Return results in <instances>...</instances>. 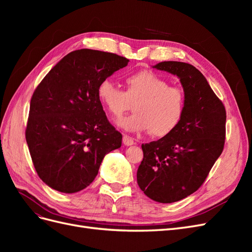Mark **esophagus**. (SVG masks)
<instances>
[{
    "label": "esophagus",
    "instance_id": "34e87169",
    "mask_svg": "<svg viewBox=\"0 0 252 252\" xmlns=\"http://www.w3.org/2000/svg\"><path fill=\"white\" fill-rule=\"evenodd\" d=\"M123 144L125 145V146H131V145L134 144V142H133V140L130 138V136L124 135V136H123Z\"/></svg>",
    "mask_w": 252,
    "mask_h": 252
}]
</instances>
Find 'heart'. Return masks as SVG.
Here are the masks:
<instances>
[{"label": "heart", "mask_w": 252, "mask_h": 252, "mask_svg": "<svg viewBox=\"0 0 252 252\" xmlns=\"http://www.w3.org/2000/svg\"><path fill=\"white\" fill-rule=\"evenodd\" d=\"M125 83L124 91L110 80H104L96 90L98 100L117 119L135 102V113L119 121L122 129L132 133L150 130L152 135L165 136L178 127L186 107V96L181 88L169 86L151 70L129 74Z\"/></svg>", "instance_id": "heart-1"}]
</instances>
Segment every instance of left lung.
Masks as SVG:
<instances>
[{"label":"left lung","mask_w":252,"mask_h":252,"mask_svg":"<svg viewBox=\"0 0 252 252\" xmlns=\"http://www.w3.org/2000/svg\"><path fill=\"white\" fill-rule=\"evenodd\" d=\"M152 67L180 79L186 107L180 124L171 133L142 145L144 158L136 180L149 199L173 203L201 187L222 154L226 110L194 66L165 61Z\"/></svg>","instance_id":"obj_1"}]
</instances>
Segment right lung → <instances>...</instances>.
I'll use <instances>...</instances> for the list:
<instances>
[{
    "label": "right lung",
    "mask_w": 252,
    "mask_h": 252,
    "mask_svg": "<svg viewBox=\"0 0 252 252\" xmlns=\"http://www.w3.org/2000/svg\"><path fill=\"white\" fill-rule=\"evenodd\" d=\"M128 62L111 52L74 50L34 90L26 142L37 174L50 188L64 193L85 189L104 157L121 147L122 134L108 122L96 90Z\"/></svg>",
    "instance_id": "obj_1"
}]
</instances>
